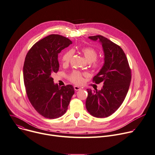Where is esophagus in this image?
<instances>
[{"label":"esophagus","instance_id":"esophagus-1","mask_svg":"<svg viewBox=\"0 0 155 155\" xmlns=\"http://www.w3.org/2000/svg\"><path fill=\"white\" fill-rule=\"evenodd\" d=\"M74 90L75 91H79V90H81V88L80 87H79V86H74Z\"/></svg>","mask_w":155,"mask_h":155}]
</instances>
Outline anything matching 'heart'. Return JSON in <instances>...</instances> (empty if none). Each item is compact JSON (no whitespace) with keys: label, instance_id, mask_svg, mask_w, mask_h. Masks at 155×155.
<instances>
[{"label":"heart","instance_id":"b5f03b06","mask_svg":"<svg viewBox=\"0 0 155 155\" xmlns=\"http://www.w3.org/2000/svg\"><path fill=\"white\" fill-rule=\"evenodd\" d=\"M81 52L84 55L85 59L88 63L92 62V66L95 68H100L101 66V63L97 61H96V59L97 56V53L92 48L86 47L83 48L81 50ZM73 56V51H69L66 52L62 58V61L64 63H68ZM71 81L75 84H81L83 82L82 75L81 73L78 71H74L71 76Z\"/></svg>","mask_w":155,"mask_h":155}]
</instances>
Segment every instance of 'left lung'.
<instances>
[{
    "instance_id": "8db88e82",
    "label": "left lung",
    "mask_w": 155,
    "mask_h": 155,
    "mask_svg": "<svg viewBox=\"0 0 155 155\" xmlns=\"http://www.w3.org/2000/svg\"><path fill=\"white\" fill-rule=\"evenodd\" d=\"M98 41L104 51V64L93 78L96 84L103 82L101 90L87 89L86 107L88 112L97 118L107 117L114 114L123 103L131 82V70L123 50L101 35L89 37Z\"/></svg>"
}]
</instances>
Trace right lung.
<instances>
[{
    "mask_svg": "<svg viewBox=\"0 0 155 155\" xmlns=\"http://www.w3.org/2000/svg\"><path fill=\"white\" fill-rule=\"evenodd\" d=\"M72 43L61 35H50L35 43L25 57L23 74L27 96L46 118L64 115L74 94L72 85L58 86L52 78L59 70L58 54Z\"/></svg>",
    "mask_w": 155,
    "mask_h": 155,
    "instance_id": "add662e5",
    "label": "right lung"
}]
</instances>
